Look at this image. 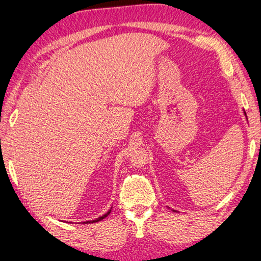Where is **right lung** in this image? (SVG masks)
I'll use <instances>...</instances> for the list:
<instances>
[{"label":"right lung","instance_id":"add662e5","mask_svg":"<svg viewBox=\"0 0 261 261\" xmlns=\"http://www.w3.org/2000/svg\"><path fill=\"white\" fill-rule=\"evenodd\" d=\"M111 210H112V208H111ZM111 210H109V211H108V212H107V213H106V214H103V215H102V217L97 218V219H96V220H93V221H86V222H85V224H89V222H97V221L102 220V219H105L106 217H107V215H108L109 213H111Z\"/></svg>","mask_w":261,"mask_h":261}]
</instances>
